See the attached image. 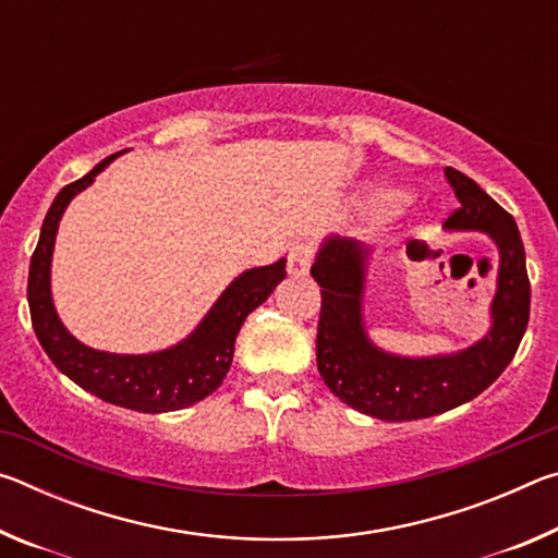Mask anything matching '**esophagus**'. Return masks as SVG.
Masks as SVG:
<instances>
[{
    "mask_svg": "<svg viewBox=\"0 0 558 558\" xmlns=\"http://www.w3.org/2000/svg\"><path fill=\"white\" fill-rule=\"evenodd\" d=\"M313 256H315V251H313V245H310V243L292 245L290 253H288V272H290V276L292 278L307 276L310 266H313Z\"/></svg>",
    "mask_w": 558,
    "mask_h": 558,
    "instance_id": "esophagus-1",
    "label": "esophagus"
}]
</instances>
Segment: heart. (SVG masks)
Segmentation results:
<instances>
[{
    "mask_svg": "<svg viewBox=\"0 0 558 558\" xmlns=\"http://www.w3.org/2000/svg\"><path fill=\"white\" fill-rule=\"evenodd\" d=\"M401 189L393 184H374L369 192H366L364 202L372 206V209H389V206L399 204Z\"/></svg>",
    "mask_w": 558,
    "mask_h": 558,
    "instance_id": "b5f03b06",
    "label": "heart"
}]
</instances>
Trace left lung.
I'll return each mask as SVG.
<instances>
[{"mask_svg": "<svg viewBox=\"0 0 558 558\" xmlns=\"http://www.w3.org/2000/svg\"><path fill=\"white\" fill-rule=\"evenodd\" d=\"M460 206L448 216L450 231H483L497 243V292L489 332L456 354L399 356L376 347L364 329L362 298L369 248L329 235L313 263L323 288L317 323V369L327 389L359 413L381 421H418L446 413L483 393L507 369L529 323V276L524 243L512 216L470 177L446 167Z\"/></svg>", "mask_w": 558, "mask_h": 558, "instance_id": "left-lung-1", "label": "left lung"}]
</instances>
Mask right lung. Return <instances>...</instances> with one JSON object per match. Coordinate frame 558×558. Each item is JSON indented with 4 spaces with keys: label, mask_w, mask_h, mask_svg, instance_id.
I'll return each instance as SVG.
<instances>
[{
    "label": "right lung",
    "mask_w": 558,
    "mask_h": 558,
    "mask_svg": "<svg viewBox=\"0 0 558 558\" xmlns=\"http://www.w3.org/2000/svg\"><path fill=\"white\" fill-rule=\"evenodd\" d=\"M122 153L102 159L78 182L65 184L46 214L39 243L29 266L32 325L44 352L81 389L98 399L140 413H167L186 409L219 389L233 362V344L241 325L253 310L268 300L286 278V258L272 266L241 272L214 307L182 342L153 354H110L81 344L56 315L51 300V256L56 231L65 206L75 194L93 184L102 169Z\"/></svg>",
    "instance_id": "add662e5"
}]
</instances>
